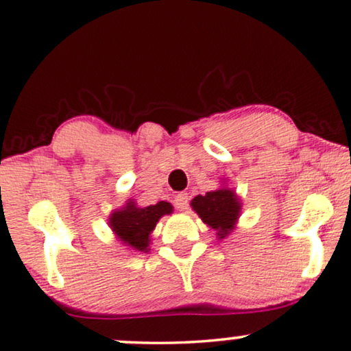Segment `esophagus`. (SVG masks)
Listing matches in <instances>:
<instances>
[{"label":"esophagus","instance_id":"34e87169","mask_svg":"<svg viewBox=\"0 0 351 351\" xmlns=\"http://www.w3.org/2000/svg\"><path fill=\"white\" fill-rule=\"evenodd\" d=\"M174 205L179 211H185L189 206V195L187 193H177L174 198Z\"/></svg>","mask_w":351,"mask_h":351}]
</instances>
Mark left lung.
<instances>
[{
	"mask_svg": "<svg viewBox=\"0 0 351 351\" xmlns=\"http://www.w3.org/2000/svg\"><path fill=\"white\" fill-rule=\"evenodd\" d=\"M221 180L219 189L206 192L205 195H197L190 202L192 210L200 216L206 226L213 229L219 241L234 231L242 210L239 195L234 192V189L228 187L226 180Z\"/></svg>",
	"mask_w": 351,
	"mask_h": 351,
	"instance_id": "8db88e82",
	"label": "left lung"
}]
</instances>
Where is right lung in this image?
Wrapping results in <instances>:
<instances>
[{"label":"right lung","instance_id":"right-lung-1","mask_svg":"<svg viewBox=\"0 0 351 351\" xmlns=\"http://www.w3.org/2000/svg\"><path fill=\"white\" fill-rule=\"evenodd\" d=\"M174 206L169 202H158L156 205L140 206L133 198H128L122 208H117L109 216V228L117 241L128 250L148 252L151 232L164 215H171Z\"/></svg>","mask_w":351,"mask_h":351}]
</instances>
